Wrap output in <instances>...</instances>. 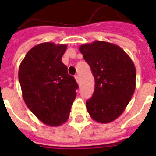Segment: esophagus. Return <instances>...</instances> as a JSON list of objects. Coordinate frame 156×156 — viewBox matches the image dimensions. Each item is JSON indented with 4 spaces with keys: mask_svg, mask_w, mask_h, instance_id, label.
Returning <instances> with one entry per match:
<instances>
[{
    "mask_svg": "<svg viewBox=\"0 0 156 156\" xmlns=\"http://www.w3.org/2000/svg\"><path fill=\"white\" fill-rule=\"evenodd\" d=\"M74 78H75L76 82H77L78 83H79V82H80V79H79V77H78V75L74 76Z\"/></svg>",
    "mask_w": 156,
    "mask_h": 156,
    "instance_id": "1",
    "label": "esophagus"
}]
</instances>
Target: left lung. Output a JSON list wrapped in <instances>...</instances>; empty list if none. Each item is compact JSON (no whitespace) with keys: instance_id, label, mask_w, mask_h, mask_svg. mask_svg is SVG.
<instances>
[{"instance_id":"1","label":"left lung","mask_w":156,"mask_h":156,"mask_svg":"<svg viewBox=\"0 0 156 156\" xmlns=\"http://www.w3.org/2000/svg\"><path fill=\"white\" fill-rule=\"evenodd\" d=\"M79 51L95 78V91L86 102L87 112L97 122H112L122 114L134 93V64L121 47L108 42L85 44Z\"/></svg>"}]
</instances>
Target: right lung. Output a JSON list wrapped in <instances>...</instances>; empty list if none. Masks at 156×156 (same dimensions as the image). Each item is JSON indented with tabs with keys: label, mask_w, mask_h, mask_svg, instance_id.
<instances>
[{
	"label": "right lung",
	"mask_w": 156,
	"mask_h": 156,
	"mask_svg": "<svg viewBox=\"0 0 156 156\" xmlns=\"http://www.w3.org/2000/svg\"><path fill=\"white\" fill-rule=\"evenodd\" d=\"M66 44L42 43L26 54L18 79L26 105L40 121L59 126L69 118L78 86L61 58Z\"/></svg>",
	"instance_id": "add662e5"
}]
</instances>
